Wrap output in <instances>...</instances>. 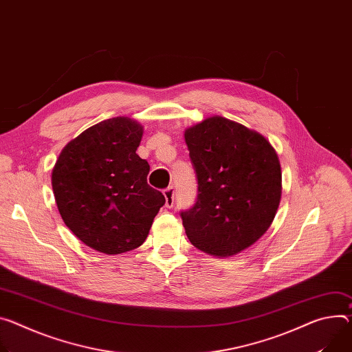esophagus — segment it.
I'll return each mask as SVG.
<instances>
[{"label":"esophagus","mask_w":352,"mask_h":352,"mask_svg":"<svg viewBox=\"0 0 352 352\" xmlns=\"http://www.w3.org/2000/svg\"><path fill=\"white\" fill-rule=\"evenodd\" d=\"M164 197H166V206L173 208L174 206V199H175L174 186H168L167 189H164Z\"/></svg>","instance_id":"esophagus-1"}]
</instances>
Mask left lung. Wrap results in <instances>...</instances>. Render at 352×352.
I'll return each instance as SVG.
<instances>
[{
    "label": "left lung",
    "instance_id": "1",
    "mask_svg": "<svg viewBox=\"0 0 352 352\" xmlns=\"http://www.w3.org/2000/svg\"><path fill=\"white\" fill-rule=\"evenodd\" d=\"M198 198L181 212L185 233L213 257H230L270 229L282 194L279 158L258 132L223 116L186 127Z\"/></svg>",
    "mask_w": 352,
    "mask_h": 352
}]
</instances>
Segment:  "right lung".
Returning a JSON list of instances; mask_svg holds the SVG:
<instances>
[{"mask_svg": "<svg viewBox=\"0 0 352 352\" xmlns=\"http://www.w3.org/2000/svg\"><path fill=\"white\" fill-rule=\"evenodd\" d=\"M143 126L126 116L88 127L61 150L52 171L57 209L84 244L109 255L140 247L164 195L147 184L136 154Z\"/></svg>", "mask_w": 352, "mask_h": 352, "instance_id": "right-lung-1", "label": "right lung"}]
</instances>
